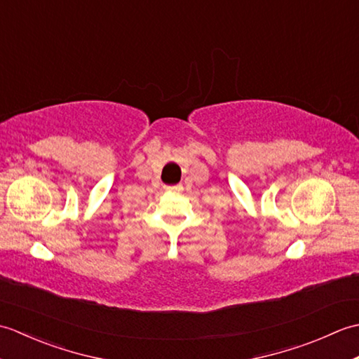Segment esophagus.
<instances>
[{
  "instance_id": "1",
  "label": "esophagus",
  "mask_w": 359,
  "mask_h": 359,
  "mask_svg": "<svg viewBox=\"0 0 359 359\" xmlns=\"http://www.w3.org/2000/svg\"><path fill=\"white\" fill-rule=\"evenodd\" d=\"M168 188H170V189H172V191H175V189H177L179 187H175V185H174V187H168Z\"/></svg>"
}]
</instances>
